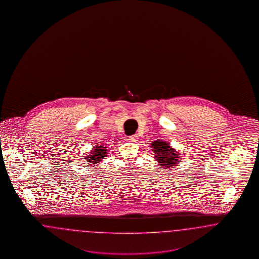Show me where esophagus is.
Returning a JSON list of instances; mask_svg holds the SVG:
<instances>
[{
  "instance_id": "esophagus-1",
  "label": "esophagus",
  "mask_w": 259,
  "mask_h": 259,
  "mask_svg": "<svg viewBox=\"0 0 259 259\" xmlns=\"http://www.w3.org/2000/svg\"><path fill=\"white\" fill-rule=\"evenodd\" d=\"M130 142H136V141H138V136L137 135H132L129 137V139H128Z\"/></svg>"
}]
</instances>
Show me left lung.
<instances>
[{
    "label": "left lung",
    "mask_w": 259,
    "mask_h": 259,
    "mask_svg": "<svg viewBox=\"0 0 259 259\" xmlns=\"http://www.w3.org/2000/svg\"><path fill=\"white\" fill-rule=\"evenodd\" d=\"M151 148L154 151V158L159 163L160 166L167 168H171L172 166H177L179 161L180 153L177 152L174 148H171L167 142L163 141H154L151 143Z\"/></svg>",
    "instance_id": "obj_1"
}]
</instances>
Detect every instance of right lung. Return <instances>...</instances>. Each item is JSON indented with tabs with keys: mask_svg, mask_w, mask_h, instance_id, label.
Listing matches in <instances>:
<instances>
[{
	"mask_svg": "<svg viewBox=\"0 0 259 259\" xmlns=\"http://www.w3.org/2000/svg\"><path fill=\"white\" fill-rule=\"evenodd\" d=\"M107 152H108V148H105L99 145L98 147H95L93 151L88 153V155L84 159L89 163V165L98 164L99 162H101L105 157H107Z\"/></svg>",
	"mask_w": 259,
	"mask_h": 259,
	"instance_id": "right-lung-1",
	"label": "right lung"
}]
</instances>
